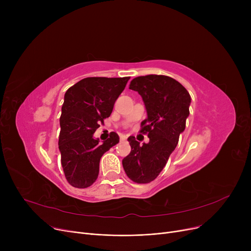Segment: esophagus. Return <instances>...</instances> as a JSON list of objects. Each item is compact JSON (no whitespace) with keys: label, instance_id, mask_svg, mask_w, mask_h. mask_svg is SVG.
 Instances as JSON below:
<instances>
[{"label":"esophagus","instance_id":"34e87169","mask_svg":"<svg viewBox=\"0 0 251 251\" xmlns=\"http://www.w3.org/2000/svg\"><path fill=\"white\" fill-rule=\"evenodd\" d=\"M120 139H121V141H124V140L127 139V137H126L125 135H121V136H120Z\"/></svg>","mask_w":251,"mask_h":251}]
</instances>
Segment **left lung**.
Here are the masks:
<instances>
[{
    "label": "left lung",
    "mask_w": 251,
    "mask_h": 251,
    "mask_svg": "<svg viewBox=\"0 0 251 251\" xmlns=\"http://www.w3.org/2000/svg\"><path fill=\"white\" fill-rule=\"evenodd\" d=\"M129 88L138 92L146 105L148 118L141 122L140 132L148 134L150 142L140 144L134 136L128 137L131 151L122 164L133 182L150 183L159 176L177 147L191 98L181 83L165 75L136 77Z\"/></svg>",
    "instance_id": "left-lung-1"
}]
</instances>
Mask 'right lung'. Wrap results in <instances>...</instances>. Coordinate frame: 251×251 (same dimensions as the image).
<instances>
[{
	"mask_svg": "<svg viewBox=\"0 0 251 251\" xmlns=\"http://www.w3.org/2000/svg\"><path fill=\"white\" fill-rule=\"evenodd\" d=\"M130 77H87L66 91L60 118L59 150L66 179L76 188H87L99 176L101 155L119 142L116 132L100 143L96 130L110 117L116 100Z\"/></svg>",
	"mask_w": 251,
	"mask_h": 251,
	"instance_id": "right-lung-1",
	"label": "right lung"
}]
</instances>
